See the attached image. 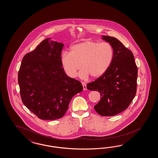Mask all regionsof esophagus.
<instances>
[{
  "mask_svg": "<svg viewBox=\"0 0 158 158\" xmlns=\"http://www.w3.org/2000/svg\"><path fill=\"white\" fill-rule=\"evenodd\" d=\"M81 85H83V90H86L87 89V87H86V84L84 83V82H82L81 83Z\"/></svg>",
  "mask_w": 158,
  "mask_h": 158,
  "instance_id": "1",
  "label": "esophagus"
}]
</instances>
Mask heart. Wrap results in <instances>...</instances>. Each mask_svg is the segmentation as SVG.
<instances>
[{
  "label": "heart",
  "instance_id": "b5f03b06",
  "mask_svg": "<svg viewBox=\"0 0 158 158\" xmlns=\"http://www.w3.org/2000/svg\"><path fill=\"white\" fill-rule=\"evenodd\" d=\"M114 51L108 42L91 40L77 43L70 48L69 52H63L61 57L62 67L69 77H75L77 71L81 78L91 75L93 78L102 76L111 64Z\"/></svg>",
  "mask_w": 158,
  "mask_h": 158
}]
</instances>
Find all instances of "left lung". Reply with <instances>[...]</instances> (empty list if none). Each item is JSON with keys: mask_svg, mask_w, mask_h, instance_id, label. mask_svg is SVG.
<instances>
[{"mask_svg": "<svg viewBox=\"0 0 158 158\" xmlns=\"http://www.w3.org/2000/svg\"><path fill=\"white\" fill-rule=\"evenodd\" d=\"M102 39L114 48L112 62L102 76L87 84V89L100 93L95 111L100 115L111 116L126 110L135 98L138 68L131 51L118 39L106 35Z\"/></svg>", "mask_w": 158, "mask_h": 158, "instance_id": "left-lung-1", "label": "left lung"}]
</instances>
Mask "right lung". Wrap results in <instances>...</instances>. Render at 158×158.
Listing matches in <instances>:
<instances>
[{
  "label": "right lung",
  "mask_w": 158,
  "mask_h": 158,
  "mask_svg": "<svg viewBox=\"0 0 158 158\" xmlns=\"http://www.w3.org/2000/svg\"><path fill=\"white\" fill-rule=\"evenodd\" d=\"M48 40L24 56L18 83L24 106L40 119L55 120L64 115L72 98L82 91L83 86L62 67L63 44Z\"/></svg>",
  "instance_id": "obj_1"
}]
</instances>
